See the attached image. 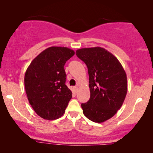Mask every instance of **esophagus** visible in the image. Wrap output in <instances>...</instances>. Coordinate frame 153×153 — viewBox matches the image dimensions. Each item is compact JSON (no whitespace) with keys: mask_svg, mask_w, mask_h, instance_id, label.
<instances>
[{"mask_svg":"<svg viewBox=\"0 0 153 153\" xmlns=\"http://www.w3.org/2000/svg\"><path fill=\"white\" fill-rule=\"evenodd\" d=\"M77 90H78V87H77V86L74 87V90L75 92H77Z\"/></svg>","mask_w":153,"mask_h":153,"instance_id":"esophagus-1","label":"esophagus"}]
</instances>
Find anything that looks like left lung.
Instances as JSON below:
<instances>
[{
	"instance_id": "1",
	"label": "left lung",
	"mask_w": 153,
	"mask_h": 153,
	"mask_svg": "<svg viewBox=\"0 0 153 153\" xmlns=\"http://www.w3.org/2000/svg\"><path fill=\"white\" fill-rule=\"evenodd\" d=\"M77 57L86 63L89 75L90 98L82 103L83 113L96 123L113 117L128 92L127 76L118 59L101 47L77 50Z\"/></svg>"
}]
</instances>
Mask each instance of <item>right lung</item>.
<instances>
[{"label": "right lung", "mask_w": 153, "mask_h": 153, "mask_svg": "<svg viewBox=\"0 0 153 153\" xmlns=\"http://www.w3.org/2000/svg\"><path fill=\"white\" fill-rule=\"evenodd\" d=\"M75 52L51 46L31 62L24 77L25 92L35 112L45 120H53L65 113L72 92L65 85L64 65Z\"/></svg>", "instance_id": "1"}]
</instances>
